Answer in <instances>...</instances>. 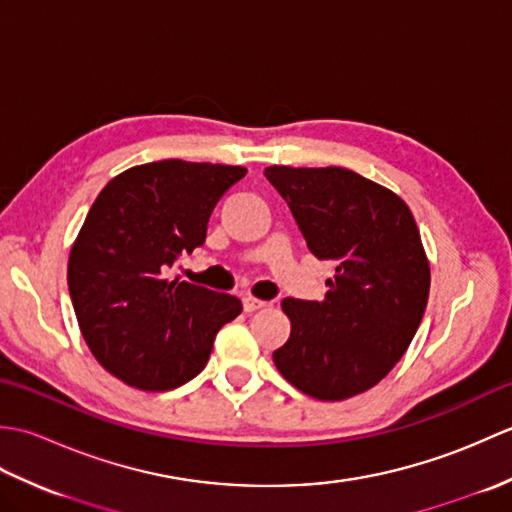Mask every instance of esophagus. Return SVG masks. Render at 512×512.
<instances>
[{
  "mask_svg": "<svg viewBox=\"0 0 512 512\" xmlns=\"http://www.w3.org/2000/svg\"><path fill=\"white\" fill-rule=\"evenodd\" d=\"M266 306H268V303L262 301V299L244 297V310H246V312H257V310H262V308H266Z\"/></svg>",
  "mask_w": 512,
  "mask_h": 512,
  "instance_id": "34e87169",
  "label": "esophagus"
}]
</instances>
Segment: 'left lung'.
<instances>
[{"label": "left lung", "instance_id": "obj_1", "mask_svg": "<svg viewBox=\"0 0 512 512\" xmlns=\"http://www.w3.org/2000/svg\"><path fill=\"white\" fill-rule=\"evenodd\" d=\"M314 257L334 264L323 301L284 299L290 339L273 361L317 400L380 383L409 347L429 299V262L409 206L343 167H266Z\"/></svg>", "mask_w": 512, "mask_h": 512}]
</instances>
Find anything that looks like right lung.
Wrapping results in <instances>:
<instances>
[{
  "label": "right lung",
  "mask_w": 512,
  "mask_h": 512,
  "mask_svg": "<svg viewBox=\"0 0 512 512\" xmlns=\"http://www.w3.org/2000/svg\"><path fill=\"white\" fill-rule=\"evenodd\" d=\"M244 167L158 160L105 184L70 250L68 288L94 358L129 387L176 389L209 361L215 334L242 312L224 292L171 277Z\"/></svg>",
  "instance_id": "add662e5"
}]
</instances>
